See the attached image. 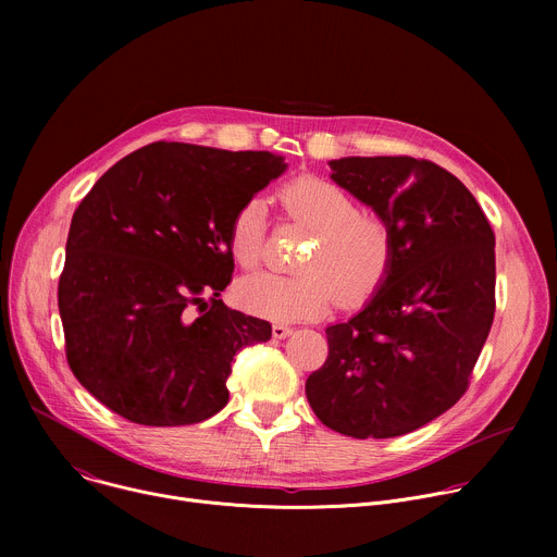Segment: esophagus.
Returning <instances> with one entry per match:
<instances>
[{
    "mask_svg": "<svg viewBox=\"0 0 557 557\" xmlns=\"http://www.w3.org/2000/svg\"><path fill=\"white\" fill-rule=\"evenodd\" d=\"M290 333H293L290 326H286V324H282V322L273 324V337H275V339H286Z\"/></svg>",
    "mask_w": 557,
    "mask_h": 557,
    "instance_id": "esophagus-1",
    "label": "esophagus"
}]
</instances>
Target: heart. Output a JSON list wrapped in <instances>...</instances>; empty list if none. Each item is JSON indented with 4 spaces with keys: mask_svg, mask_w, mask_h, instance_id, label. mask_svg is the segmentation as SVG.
I'll return each instance as SVG.
<instances>
[{
    "mask_svg": "<svg viewBox=\"0 0 557 557\" xmlns=\"http://www.w3.org/2000/svg\"><path fill=\"white\" fill-rule=\"evenodd\" d=\"M288 218L314 231L301 273L258 271L237 284V299L260 317L277 322L304 320L329 308L333 295L339 306L370 299L387 280L394 262V231L389 222L368 209L344 187L299 176L280 189ZM267 209L262 200H247L228 222L226 245L243 269L258 264L264 245Z\"/></svg>",
    "mask_w": 557,
    "mask_h": 557,
    "instance_id": "heart-1",
    "label": "heart"
}]
</instances>
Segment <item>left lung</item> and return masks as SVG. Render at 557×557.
I'll list each match as a JSON object with an SVG mask.
<instances>
[{
	"label": "left lung",
	"mask_w": 557,
	"mask_h": 557,
	"mask_svg": "<svg viewBox=\"0 0 557 557\" xmlns=\"http://www.w3.org/2000/svg\"><path fill=\"white\" fill-rule=\"evenodd\" d=\"M333 181L394 231V262L368 306L326 329L306 381L312 412L352 438L423 428L469 387L496 312V235L471 191L412 156L331 161Z\"/></svg>",
	"instance_id": "1"
}]
</instances>
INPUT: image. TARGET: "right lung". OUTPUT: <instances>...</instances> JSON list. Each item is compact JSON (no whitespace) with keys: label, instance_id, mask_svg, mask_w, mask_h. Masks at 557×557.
Listing matches in <instances>:
<instances>
[{"label":"right lung","instance_id":"right-lung-1","mask_svg":"<svg viewBox=\"0 0 557 557\" xmlns=\"http://www.w3.org/2000/svg\"><path fill=\"white\" fill-rule=\"evenodd\" d=\"M284 170L271 151L161 140L121 158L76 207L59 312L67 366L106 408L174 428L226 406L235 352L271 339L269 322L218 299L233 273L228 222Z\"/></svg>","mask_w":557,"mask_h":557}]
</instances>
